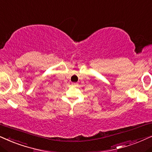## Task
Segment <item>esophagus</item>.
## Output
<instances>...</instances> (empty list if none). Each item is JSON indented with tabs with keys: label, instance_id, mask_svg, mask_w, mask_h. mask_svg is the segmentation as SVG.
<instances>
[{
	"label": "esophagus",
	"instance_id": "34e87169",
	"mask_svg": "<svg viewBox=\"0 0 152 152\" xmlns=\"http://www.w3.org/2000/svg\"><path fill=\"white\" fill-rule=\"evenodd\" d=\"M78 86V84H77V83H72V86L76 87V86Z\"/></svg>",
	"mask_w": 152,
	"mask_h": 152
}]
</instances>
